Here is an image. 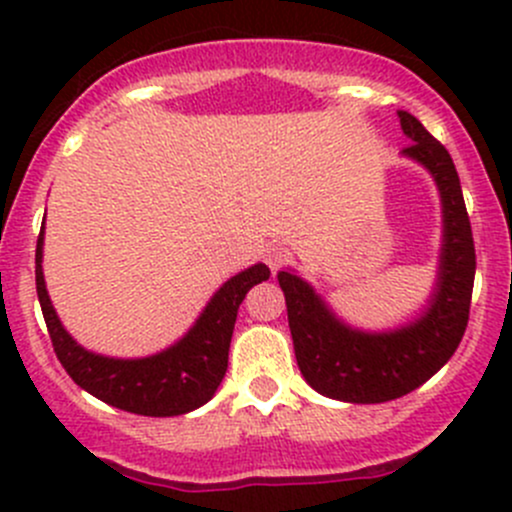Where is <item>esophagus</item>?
<instances>
[{"label": "esophagus", "mask_w": 512, "mask_h": 512, "mask_svg": "<svg viewBox=\"0 0 512 512\" xmlns=\"http://www.w3.org/2000/svg\"><path fill=\"white\" fill-rule=\"evenodd\" d=\"M289 257H292V252H289L287 247L277 245V247H272L270 252H267V265L272 267V272H277L282 265H287Z\"/></svg>", "instance_id": "34e87169"}]
</instances>
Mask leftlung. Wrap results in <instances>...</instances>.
<instances>
[{"mask_svg": "<svg viewBox=\"0 0 512 512\" xmlns=\"http://www.w3.org/2000/svg\"><path fill=\"white\" fill-rule=\"evenodd\" d=\"M399 118L411 138L404 156L433 175L443 205L441 265L426 312L394 332H359L297 275H277L299 371L314 391L349 404H381L418 389L456 352L471 312L476 247L456 165L416 116L399 111Z\"/></svg>", "mask_w": 512, "mask_h": 512, "instance_id": "left-lung-1", "label": "left lung"}]
</instances>
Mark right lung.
<instances>
[{
  "mask_svg": "<svg viewBox=\"0 0 512 512\" xmlns=\"http://www.w3.org/2000/svg\"><path fill=\"white\" fill-rule=\"evenodd\" d=\"M41 247L44 227L36 240V294L61 366L81 389L103 404L138 416H180L213 399L227 371L237 309L250 287L270 277V267L262 262L247 267L213 294L198 322L173 347L146 359H111L86 352L59 322L44 285Z\"/></svg>",
  "mask_w": 512,
  "mask_h": 512,
  "instance_id": "1",
  "label": "right lung"
}]
</instances>
